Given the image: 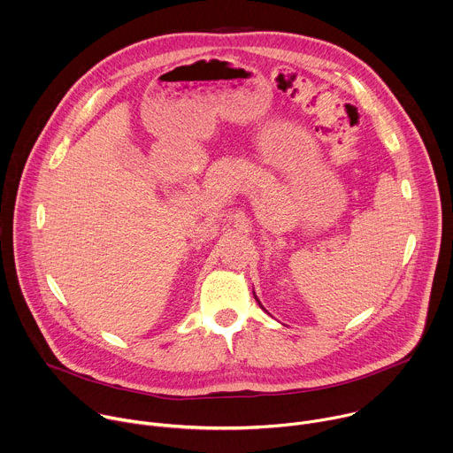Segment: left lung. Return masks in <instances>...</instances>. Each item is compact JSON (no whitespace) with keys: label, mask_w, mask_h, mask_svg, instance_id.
I'll list each match as a JSON object with an SVG mask.
<instances>
[{"label":"left lung","mask_w":453,"mask_h":453,"mask_svg":"<svg viewBox=\"0 0 453 453\" xmlns=\"http://www.w3.org/2000/svg\"><path fill=\"white\" fill-rule=\"evenodd\" d=\"M254 296H256V295H254ZM256 300H257V296H256ZM257 304H259V300H257ZM259 306H261V304H259ZM261 308H263V306H261Z\"/></svg>","instance_id":"obj_1"}]
</instances>
